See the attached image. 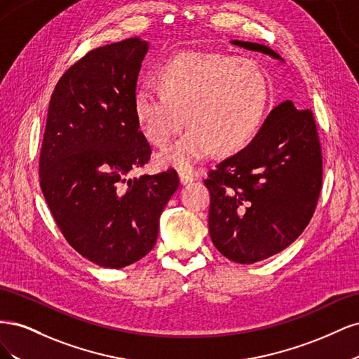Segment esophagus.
<instances>
[{
	"label": "esophagus",
	"instance_id": "esophagus-1",
	"mask_svg": "<svg viewBox=\"0 0 359 359\" xmlns=\"http://www.w3.org/2000/svg\"><path fill=\"white\" fill-rule=\"evenodd\" d=\"M194 181V177L191 173H186V172H180V182L181 186H187V184H191Z\"/></svg>",
	"mask_w": 359,
	"mask_h": 359
}]
</instances>
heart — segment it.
<instances>
[{
	"label": "heart",
	"instance_id": "b5f03b06",
	"mask_svg": "<svg viewBox=\"0 0 359 359\" xmlns=\"http://www.w3.org/2000/svg\"><path fill=\"white\" fill-rule=\"evenodd\" d=\"M154 86L135 94L140 132L166 145L182 126L189 130L157 154L158 166L190 172L217 149L232 153L253 137L268 100L266 76L255 61L220 53H178L154 72Z\"/></svg>",
	"mask_w": 359,
	"mask_h": 359
}]
</instances>
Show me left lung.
I'll list each match as a JSON object with an SVG mask.
<instances>
[{
	"label": "left lung",
	"mask_w": 359,
	"mask_h": 359,
	"mask_svg": "<svg viewBox=\"0 0 359 359\" xmlns=\"http://www.w3.org/2000/svg\"><path fill=\"white\" fill-rule=\"evenodd\" d=\"M233 46L285 62L252 41ZM211 194L212 244L236 264H255L289 247L306 229L322 187V151L311 111L276 106L255 139L205 181Z\"/></svg>",
	"instance_id": "obj_1"
}]
</instances>
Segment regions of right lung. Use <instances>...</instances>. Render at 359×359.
Instances as JSON below:
<instances>
[{"instance_id": "add662e5", "label": "right lung", "mask_w": 359, "mask_h": 359, "mask_svg": "<svg viewBox=\"0 0 359 359\" xmlns=\"http://www.w3.org/2000/svg\"><path fill=\"white\" fill-rule=\"evenodd\" d=\"M149 43L97 48L52 93L40 153V186L69 244L103 268L137 262L156 245L158 220L180 180L169 169L128 178L151 148L133 100Z\"/></svg>"}]
</instances>
